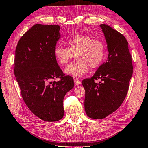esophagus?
Returning a JSON list of instances; mask_svg holds the SVG:
<instances>
[{"label":"esophagus","mask_w":148,"mask_h":148,"mask_svg":"<svg viewBox=\"0 0 148 148\" xmlns=\"http://www.w3.org/2000/svg\"><path fill=\"white\" fill-rule=\"evenodd\" d=\"M74 81L75 85H76V86H79L80 84H81V82L79 80V79H77V78H74Z\"/></svg>","instance_id":"34e87169"}]
</instances>
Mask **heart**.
I'll use <instances>...</instances> for the list:
<instances>
[{
	"instance_id": "b5f03b06",
	"label": "heart",
	"mask_w": 148,
	"mask_h": 148,
	"mask_svg": "<svg viewBox=\"0 0 148 148\" xmlns=\"http://www.w3.org/2000/svg\"><path fill=\"white\" fill-rule=\"evenodd\" d=\"M68 48L57 46L54 56L61 66L67 65L77 56V61L67 67L64 73L74 77L85 74L89 69H94L102 64L105 56V45L102 41L87 35H78L67 41Z\"/></svg>"
}]
</instances>
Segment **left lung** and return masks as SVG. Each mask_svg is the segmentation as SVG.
I'll return each instance as SVG.
<instances>
[{"instance_id": "obj_1", "label": "left lung", "mask_w": 148, "mask_h": 148, "mask_svg": "<svg viewBox=\"0 0 148 148\" xmlns=\"http://www.w3.org/2000/svg\"><path fill=\"white\" fill-rule=\"evenodd\" d=\"M108 51V60L90 79L82 81L84 108L93 119H102L119 108L124 101L133 74L132 55L125 37L107 25L101 24ZM101 82L96 83L95 79Z\"/></svg>"}]
</instances>
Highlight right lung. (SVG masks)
I'll return each instance as SVG.
<instances>
[{
  "instance_id": "obj_1",
  "label": "right lung",
  "mask_w": 148,
  "mask_h": 148,
  "mask_svg": "<svg viewBox=\"0 0 148 148\" xmlns=\"http://www.w3.org/2000/svg\"><path fill=\"white\" fill-rule=\"evenodd\" d=\"M60 29L57 25H34L15 50L14 74L24 102L34 115L49 122L64 116L63 99L74 87L73 78L64 75L54 56ZM56 78L60 80L54 81Z\"/></svg>"
}]
</instances>
